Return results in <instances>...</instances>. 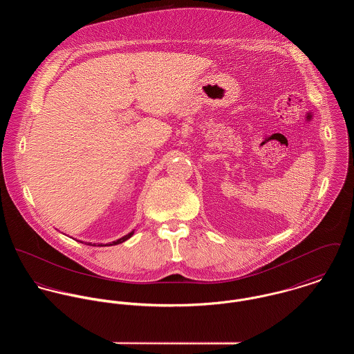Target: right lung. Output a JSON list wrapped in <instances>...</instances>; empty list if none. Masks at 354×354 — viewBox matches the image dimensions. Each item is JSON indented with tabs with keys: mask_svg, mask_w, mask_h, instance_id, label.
Here are the masks:
<instances>
[{
	"mask_svg": "<svg viewBox=\"0 0 354 354\" xmlns=\"http://www.w3.org/2000/svg\"><path fill=\"white\" fill-rule=\"evenodd\" d=\"M133 236V232H131V233H128L127 236H124V237H121L120 240H117V241H113V243H110V244H107V245H117V244H121V243H124V241H127L128 239H131Z\"/></svg>",
	"mask_w": 354,
	"mask_h": 354,
	"instance_id": "obj_1",
	"label": "right lung"
}]
</instances>
